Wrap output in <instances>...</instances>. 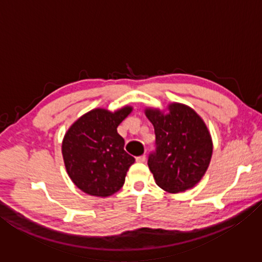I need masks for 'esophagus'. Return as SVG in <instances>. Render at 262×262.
I'll return each mask as SVG.
<instances>
[{"label":"esophagus","instance_id":"esophagus-1","mask_svg":"<svg viewBox=\"0 0 262 262\" xmlns=\"http://www.w3.org/2000/svg\"><path fill=\"white\" fill-rule=\"evenodd\" d=\"M136 162H137V163H144V162H145V156H144V155H142V156L136 157Z\"/></svg>","mask_w":262,"mask_h":262}]
</instances>
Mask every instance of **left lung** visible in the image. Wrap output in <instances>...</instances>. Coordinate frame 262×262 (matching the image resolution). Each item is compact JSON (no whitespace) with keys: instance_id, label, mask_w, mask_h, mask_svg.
<instances>
[{"instance_id":"obj_1","label":"left lung","mask_w":262,"mask_h":262,"mask_svg":"<svg viewBox=\"0 0 262 262\" xmlns=\"http://www.w3.org/2000/svg\"><path fill=\"white\" fill-rule=\"evenodd\" d=\"M156 134V151L148 159L155 181L168 193L193 188L206 174L212 155L211 135L189 106L170 103L166 110L145 107Z\"/></svg>"}]
</instances>
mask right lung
Instances as JSON below:
<instances>
[{
    "mask_svg": "<svg viewBox=\"0 0 262 262\" xmlns=\"http://www.w3.org/2000/svg\"><path fill=\"white\" fill-rule=\"evenodd\" d=\"M133 112L129 105L115 110L94 108L75 121L62 140V156L69 178L82 192L106 198L125 184L135 162L123 147L117 128Z\"/></svg>",
    "mask_w": 262,
    "mask_h": 262,
    "instance_id": "right-lung-1",
    "label": "right lung"
}]
</instances>
